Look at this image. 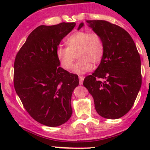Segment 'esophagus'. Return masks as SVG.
Returning <instances> with one entry per match:
<instances>
[{
    "mask_svg": "<svg viewBox=\"0 0 150 150\" xmlns=\"http://www.w3.org/2000/svg\"><path fill=\"white\" fill-rule=\"evenodd\" d=\"M79 80H80V85H82L83 82L84 77L83 76H79Z\"/></svg>",
    "mask_w": 150,
    "mask_h": 150,
    "instance_id": "obj_1",
    "label": "esophagus"
}]
</instances>
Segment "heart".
<instances>
[{"mask_svg":"<svg viewBox=\"0 0 150 150\" xmlns=\"http://www.w3.org/2000/svg\"><path fill=\"white\" fill-rule=\"evenodd\" d=\"M67 47L59 46L57 49V59L64 69L72 68L75 55L78 61L72 68V71L83 75L93 69V62L98 64L102 59L104 47L102 38L97 33L79 31L69 36L66 40Z\"/></svg>","mask_w":150,"mask_h":150,"instance_id":"obj_1","label":"heart"}]
</instances>
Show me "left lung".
<instances>
[{
	"label": "left lung",
	"instance_id": "obj_1",
	"mask_svg": "<svg viewBox=\"0 0 150 150\" xmlns=\"http://www.w3.org/2000/svg\"><path fill=\"white\" fill-rule=\"evenodd\" d=\"M89 28L102 38V59L83 86L93 96L95 109L104 118L118 119L134 105L142 86L141 59L129 33L104 20H86ZM84 26L79 25L78 30Z\"/></svg>",
	"mask_w": 150,
	"mask_h": 150
}]
</instances>
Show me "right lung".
<instances>
[{
  "label": "right lung",
  "mask_w": 150,
  "mask_h": 150,
  "mask_svg": "<svg viewBox=\"0 0 150 150\" xmlns=\"http://www.w3.org/2000/svg\"><path fill=\"white\" fill-rule=\"evenodd\" d=\"M75 25L62 22L38 27L15 59V91L30 115L47 126L62 125L72 114L71 99L79 79L60 67L56 52Z\"/></svg>",
  "instance_id": "right-lung-1"
}]
</instances>
